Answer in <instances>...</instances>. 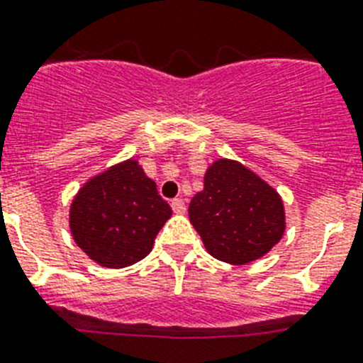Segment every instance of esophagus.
<instances>
[{
  "label": "esophagus",
  "instance_id": "obj_1",
  "mask_svg": "<svg viewBox=\"0 0 363 363\" xmlns=\"http://www.w3.org/2000/svg\"><path fill=\"white\" fill-rule=\"evenodd\" d=\"M170 206H172V211H174V213H178V215L185 213V202L182 199L172 200V203H170Z\"/></svg>",
  "mask_w": 363,
  "mask_h": 363
}]
</instances>
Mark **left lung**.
<instances>
[{
	"instance_id": "8db88e82",
	"label": "left lung",
	"mask_w": 363,
	"mask_h": 363,
	"mask_svg": "<svg viewBox=\"0 0 363 363\" xmlns=\"http://www.w3.org/2000/svg\"><path fill=\"white\" fill-rule=\"evenodd\" d=\"M189 218L208 252L242 265L265 256L284 235L286 217L278 193L241 163L215 161L203 191L189 203Z\"/></svg>"
}]
</instances>
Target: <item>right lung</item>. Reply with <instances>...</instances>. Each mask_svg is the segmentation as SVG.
<instances>
[{
	"label": "right lung",
	"instance_id": "1",
	"mask_svg": "<svg viewBox=\"0 0 363 363\" xmlns=\"http://www.w3.org/2000/svg\"><path fill=\"white\" fill-rule=\"evenodd\" d=\"M170 215L154 182L130 160L83 185L72 202L70 230L91 259L122 269L148 256Z\"/></svg>",
	"mask_w": 363,
	"mask_h": 363
}]
</instances>
